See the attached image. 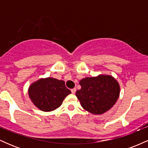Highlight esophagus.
Segmentation results:
<instances>
[{
    "instance_id": "esophagus-1",
    "label": "esophagus",
    "mask_w": 148,
    "mask_h": 148,
    "mask_svg": "<svg viewBox=\"0 0 148 148\" xmlns=\"http://www.w3.org/2000/svg\"><path fill=\"white\" fill-rule=\"evenodd\" d=\"M71 91H72V93H73V94H74V93L76 92V88H73V89L71 90Z\"/></svg>"
}]
</instances>
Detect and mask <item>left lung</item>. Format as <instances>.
Segmentation results:
<instances>
[{
    "instance_id": "left-lung-1",
    "label": "left lung",
    "mask_w": 148,
    "mask_h": 148,
    "mask_svg": "<svg viewBox=\"0 0 148 148\" xmlns=\"http://www.w3.org/2000/svg\"><path fill=\"white\" fill-rule=\"evenodd\" d=\"M76 95L81 106L92 114L101 115L111 109L120 96V86L112 76L99 75L80 81Z\"/></svg>"
}]
</instances>
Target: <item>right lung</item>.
Wrapping results in <instances>:
<instances>
[{
  "label": "right lung",
  "instance_id": "add662e5",
  "mask_svg": "<svg viewBox=\"0 0 148 148\" xmlns=\"http://www.w3.org/2000/svg\"><path fill=\"white\" fill-rule=\"evenodd\" d=\"M71 93L65 87L64 81L53 78L40 79L28 88L32 102L42 111H54L60 106L64 98Z\"/></svg>",
  "mask_w": 148,
  "mask_h": 148
}]
</instances>
